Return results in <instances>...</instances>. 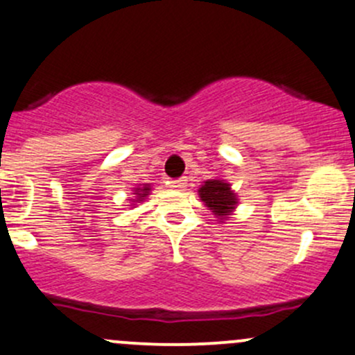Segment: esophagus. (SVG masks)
Here are the masks:
<instances>
[{
	"instance_id": "esophagus-1",
	"label": "esophagus",
	"mask_w": 355,
	"mask_h": 355,
	"mask_svg": "<svg viewBox=\"0 0 355 355\" xmlns=\"http://www.w3.org/2000/svg\"><path fill=\"white\" fill-rule=\"evenodd\" d=\"M185 185H187V178H178V180H171L170 182V187L177 189V190L184 189Z\"/></svg>"
}]
</instances>
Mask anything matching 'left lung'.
Instances as JSON below:
<instances>
[{"label": "left lung", "mask_w": 355, "mask_h": 355, "mask_svg": "<svg viewBox=\"0 0 355 355\" xmlns=\"http://www.w3.org/2000/svg\"><path fill=\"white\" fill-rule=\"evenodd\" d=\"M199 197L211 209L212 214L221 219V223L227 219V216L236 209L238 204L236 193L231 190V185L221 178L204 182L202 187L199 189Z\"/></svg>", "instance_id": "8db88e82"}]
</instances>
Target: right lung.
<instances>
[{
    "label": "right lung",
    "mask_w": 355,
    "mask_h": 355,
    "mask_svg": "<svg viewBox=\"0 0 355 355\" xmlns=\"http://www.w3.org/2000/svg\"><path fill=\"white\" fill-rule=\"evenodd\" d=\"M149 190H151V185L149 184H144L143 187L139 185V187L134 189V193H136V199H132L134 202H143V200L149 196Z\"/></svg>",
    "instance_id": "1"
}]
</instances>
